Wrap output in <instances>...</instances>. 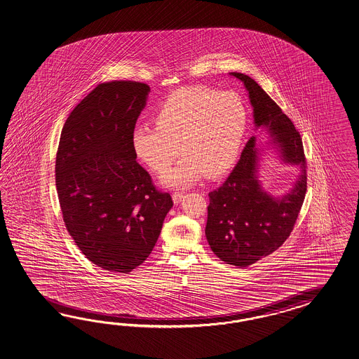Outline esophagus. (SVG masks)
I'll list each match as a JSON object with an SVG mask.
<instances>
[{
    "instance_id": "obj_1",
    "label": "esophagus",
    "mask_w": 359,
    "mask_h": 359,
    "mask_svg": "<svg viewBox=\"0 0 359 359\" xmlns=\"http://www.w3.org/2000/svg\"><path fill=\"white\" fill-rule=\"evenodd\" d=\"M182 198H183V193H172V201H174V203H175V205H177V203H180V201H182Z\"/></svg>"
}]
</instances>
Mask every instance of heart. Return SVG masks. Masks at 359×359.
Wrapping results in <instances>:
<instances>
[{
	"mask_svg": "<svg viewBox=\"0 0 359 359\" xmlns=\"http://www.w3.org/2000/svg\"><path fill=\"white\" fill-rule=\"evenodd\" d=\"M156 127L137 124L132 151L141 165L163 174L168 188H187L203 176L223 175L236 162L248 128V109L236 92L203 86L172 92L154 111ZM180 148L177 149V147Z\"/></svg>",
	"mask_w": 359,
	"mask_h": 359,
	"instance_id": "obj_1",
	"label": "heart"
}]
</instances>
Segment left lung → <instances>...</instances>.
<instances>
[{
  "mask_svg": "<svg viewBox=\"0 0 359 359\" xmlns=\"http://www.w3.org/2000/svg\"><path fill=\"white\" fill-rule=\"evenodd\" d=\"M244 84L253 107L255 131L236 167L218 189L209 193L206 238L222 261L246 267L273 253L288 238L306 193V159L299 133L262 87L241 72H229ZM271 140L259 147L260 135ZM273 154L280 164L298 168L290 191L273 196L263 188V156Z\"/></svg>",
  "mask_w": 359,
  "mask_h": 359,
  "instance_id": "1",
  "label": "left lung"
}]
</instances>
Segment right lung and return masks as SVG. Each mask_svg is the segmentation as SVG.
I'll list each match as a JSON object with an SVG mask.
<instances>
[{"label": "right lung", "instance_id": "add662e5", "mask_svg": "<svg viewBox=\"0 0 359 359\" xmlns=\"http://www.w3.org/2000/svg\"><path fill=\"white\" fill-rule=\"evenodd\" d=\"M149 92L137 81L102 83L62 128L55 185L63 220L81 253L107 271L140 266L174 205L132 151V130Z\"/></svg>", "mask_w": 359, "mask_h": 359}]
</instances>
